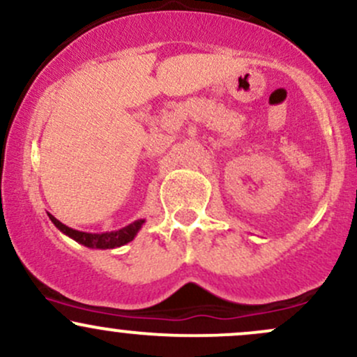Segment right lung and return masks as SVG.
Wrapping results in <instances>:
<instances>
[{
    "instance_id": "obj_1",
    "label": "right lung",
    "mask_w": 357,
    "mask_h": 357,
    "mask_svg": "<svg viewBox=\"0 0 357 357\" xmlns=\"http://www.w3.org/2000/svg\"><path fill=\"white\" fill-rule=\"evenodd\" d=\"M47 215H49L50 220H52L54 225H56L62 234H66L68 237L74 238L76 242H79V244H83L86 248H91V249H115V248H120V245L128 244L130 241H134L137 232L142 229L144 222H146V220H135L132 222L130 225L123 227V229L120 230H113V232L88 234V232H79V230L70 229V227L64 225L62 222H59L54 215L50 213Z\"/></svg>"
}]
</instances>
